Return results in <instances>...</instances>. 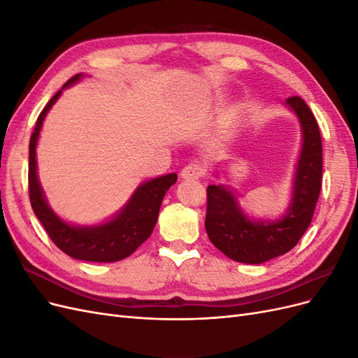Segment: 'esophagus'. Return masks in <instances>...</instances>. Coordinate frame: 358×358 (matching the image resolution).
Returning <instances> with one entry per match:
<instances>
[{
    "label": "esophagus",
    "mask_w": 358,
    "mask_h": 358,
    "mask_svg": "<svg viewBox=\"0 0 358 358\" xmlns=\"http://www.w3.org/2000/svg\"><path fill=\"white\" fill-rule=\"evenodd\" d=\"M206 173V167L203 162L200 161H194L187 167H183L180 171L182 179H200Z\"/></svg>",
    "instance_id": "34e87169"
}]
</instances>
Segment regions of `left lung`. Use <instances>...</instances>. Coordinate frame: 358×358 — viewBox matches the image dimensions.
<instances>
[{
    "mask_svg": "<svg viewBox=\"0 0 358 358\" xmlns=\"http://www.w3.org/2000/svg\"><path fill=\"white\" fill-rule=\"evenodd\" d=\"M285 106L297 116L301 129V148L285 212L276 220H255L243 210L231 187L224 183L208 187L206 233L234 262L262 264L287 254L308 230L315 210L322 176L320 128L300 96H289ZM213 175L218 178V171Z\"/></svg>",
    "mask_w": 358,
    "mask_h": 358,
    "instance_id": "obj_1",
    "label": "left lung"
}]
</instances>
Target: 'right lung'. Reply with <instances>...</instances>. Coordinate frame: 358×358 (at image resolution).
I'll return each mask as SVG.
<instances>
[{
  "instance_id": "add662e5",
  "label": "right lung",
  "mask_w": 358,
  "mask_h": 358,
  "mask_svg": "<svg viewBox=\"0 0 358 358\" xmlns=\"http://www.w3.org/2000/svg\"><path fill=\"white\" fill-rule=\"evenodd\" d=\"M85 74L71 78L52 96L40 113L34 133L29 140V200L38 221L45 227L52 242L71 258L92 263H113L131 255L152 234L158 221L162 199L169 188L176 183V173L146 180L136 188L129 200L112 218L94 225H79L64 221L53 210L37 175V143L43 122L52 106L58 101L62 91L80 82Z\"/></svg>"
}]
</instances>
